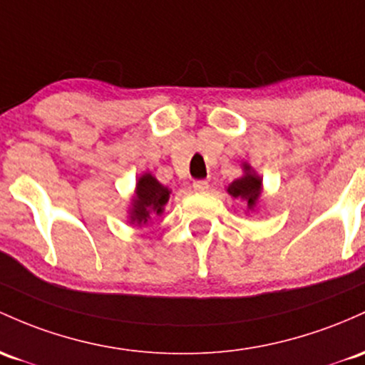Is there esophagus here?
Instances as JSON below:
<instances>
[{
    "label": "esophagus",
    "instance_id": "obj_1",
    "mask_svg": "<svg viewBox=\"0 0 365 365\" xmlns=\"http://www.w3.org/2000/svg\"><path fill=\"white\" fill-rule=\"evenodd\" d=\"M192 189L195 192H206L210 189V183H207L206 180H195V182L192 183Z\"/></svg>",
    "mask_w": 365,
    "mask_h": 365
}]
</instances>
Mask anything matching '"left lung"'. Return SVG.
Instances as JSON below:
<instances>
[{"label": "left lung", "instance_id": "obj_1", "mask_svg": "<svg viewBox=\"0 0 365 365\" xmlns=\"http://www.w3.org/2000/svg\"><path fill=\"white\" fill-rule=\"evenodd\" d=\"M244 175L241 178L234 180V182L228 185L227 192L234 199H241V201L246 202L247 211H253L256 207V202L259 201V195H262V178L255 173L253 168L247 163L242 164Z\"/></svg>", "mask_w": 365, "mask_h": 365}]
</instances>
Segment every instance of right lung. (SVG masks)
<instances>
[{"mask_svg": "<svg viewBox=\"0 0 365 365\" xmlns=\"http://www.w3.org/2000/svg\"><path fill=\"white\" fill-rule=\"evenodd\" d=\"M171 190L158 182L155 176L150 173H143L137 180L135 195L131 199L130 207V223L142 227L150 222L152 216L161 215Z\"/></svg>", "mask_w": 365, "mask_h": 365, "instance_id": "add662e5", "label": "right lung"}]
</instances>
